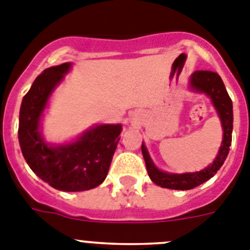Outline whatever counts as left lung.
<instances>
[{
  "instance_id": "8db88e82",
  "label": "left lung",
  "mask_w": 250,
  "mask_h": 250,
  "mask_svg": "<svg viewBox=\"0 0 250 250\" xmlns=\"http://www.w3.org/2000/svg\"><path fill=\"white\" fill-rule=\"evenodd\" d=\"M190 87L195 91L204 92L212 98V102L214 103V107L217 108L222 125H223V142L212 166H209L208 168L201 172L184 173V174H169V173L159 170L150 161L145 145H142V153H143L148 175L157 186H161L162 188L188 190L201 186L202 183L212 178L217 170H219L229 153V146L231 143V130H233V103H231L223 81L217 72L195 71L190 77Z\"/></svg>"
}]
</instances>
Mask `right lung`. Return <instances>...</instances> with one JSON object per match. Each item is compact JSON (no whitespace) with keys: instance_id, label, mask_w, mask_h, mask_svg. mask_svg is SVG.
Instances as JSON below:
<instances>
[{"instance_id":"add662e5","label":"right lung","mask_w":250,"mask_h":250,"mask_svg":"<svg viewBox=\"0 0 250 250\" xmlns=\"http://www.w3.org/2000/svg\"><path fill=\"white\" fill-rule=\"evenodd\" d=\"M69 67V63H62L44 69L24 94L19 141L27 164L42 181L56 189L81 192L100 186L105 179L122 125H97L67 146L49 147L44 143L38 132L40 118L49 94Z\"/></svg>"}]
</instances>
